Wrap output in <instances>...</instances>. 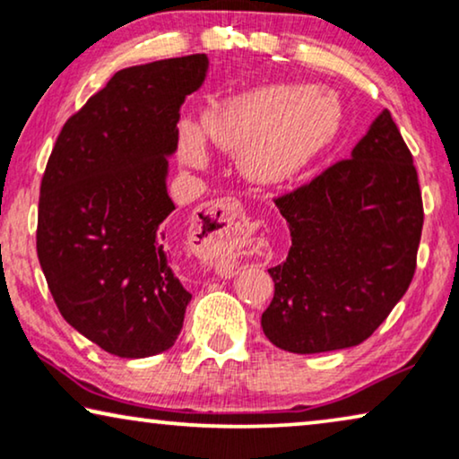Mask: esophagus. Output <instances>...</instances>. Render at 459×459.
I'll return each mask as SVG.
<instances>
[{
	"label": "esophagus",
	"instance_id": "34e87169",
	"mask_svg": "<svg viewBox=\"0 0 459 459\" xmlns=\"http://www.w3.org/2000/svg\"><path fill=\"white\" fill-rule=\"evenodd\" d=\"M242 206L234 198H219L203 204L194 217L192 231L203 234V240L196 247L200 259L217 267L223 275H231L236 269V259L225 250V244H231V238L240 236L244 228Z\"/></svg>",
	"mask_w": 459,
	"mask_h": 459
}]
</instances>
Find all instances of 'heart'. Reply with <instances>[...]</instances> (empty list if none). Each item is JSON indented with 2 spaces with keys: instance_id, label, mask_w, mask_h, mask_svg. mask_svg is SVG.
<instances>
[{
  "instance_id": "heart-1",
  "label": "heart",
  "mask_w": 459,
  "mask_h": 459,
  "mask_svg": "<svg viewBox=\"0 0 459 459\" xmlns=\"http://www.w3.org/2000/svg\"><path fill=\"white\" fill-rule=\"evenodd\" d=\"M338 117V104L322 91L272 85L211 110L204 117V129L225 150H247V171L272 184L297 173L334 135ZM181 156L194 167L204 162L203 142L192 129H186Z\"/></svg>"
}]
</instances>
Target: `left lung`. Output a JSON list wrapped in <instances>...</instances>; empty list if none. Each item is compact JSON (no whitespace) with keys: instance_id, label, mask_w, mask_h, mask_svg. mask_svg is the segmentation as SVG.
<instances>
[{"instance_id":"obj_1","label":"left lung","mask_w":459,"mask_h":459,"mask_svg":"<svg viewBox=\"0 0 459 459\" xmlns=\"http://www.w3.org/2000/svg\"><path fill=\"white\" fill-rule=\"evenodd\" d=\"M290 230L261 325L275 347L309 355L361 344L416 273L424 206L413 156L391 112L349 159L273 198Z\"/></svg>"}]
</instances>
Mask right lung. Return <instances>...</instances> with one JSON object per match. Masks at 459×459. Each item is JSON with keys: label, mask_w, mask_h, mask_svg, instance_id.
Returning <instances> with one entry per match:
<instances>
[{"label": "right lung", "mask_w": 459, "mask_h": 459, "mask_svg": "<svg viewBox=\"0 0 459 459\" xmlns=\"http://www.w3.org/2000/svg\"><path fill=\"white\" fill-rule=\"evenodd\" d=\"M206 68L204 54L123 68L68 118L49 154L37 256L62 317L106 353H162L184 325L192 294L171 269L167 156Z\"/></svg>", "instance_id": "add662e5"}]
</instances>
